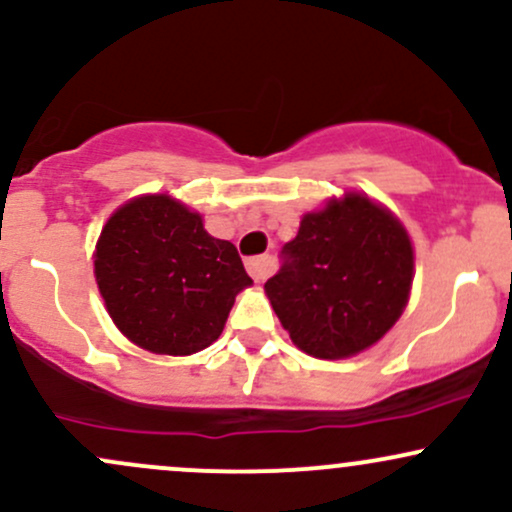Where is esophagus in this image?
<instances>
[{
	"mask_svg": "<svg viewBox=\"0 0 512 512\" xmlns=\"http://www.w3.org/2000/svg\"><path fill=\"white\" fill-rule=\"evenodd\" d=\"M247 272H250V277L255 279V282H265L269 272H272V257L269 255L252 257V260L247 262Z\"/></svg>",
	"mask_w": 512,
	"mask_h": 512,
	"instance_id": "obj_1",
	"label": "esophagus"
}]
</instances>
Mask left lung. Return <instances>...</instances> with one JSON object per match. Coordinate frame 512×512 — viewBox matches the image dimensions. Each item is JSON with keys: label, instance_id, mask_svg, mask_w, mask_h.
Returning a JSON list of instances; mask_svg holds the SVG:
<instances>
[{"label": "left lung", "instance_id": "8db88e82", "mask_svg": "<svg viewBox=\"0 0 512 512\" xmlns=\"http://www.w3.org/2000/svg\"><path fill=\"white\" fill-rule=\"evenodd\" d=\"M282 257L265 291L289 338L311 357L345 359L372 347L411 296V238L367 194L306 213Z\"/></svg>", "mask_w": 512, "mask_h": 512}]
</instances>
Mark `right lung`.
I'll list each match as a JSON object with an SVG mask.
<instances>
[{"label":"right lung","instance_id":"1","mask_svg":"<svg viewBox=\"0 0 512 512\" xmlns=\"http://www.w3.org/2000/svg\"><path fill=\"white\" fill-rule=\"evenodd\" d=\"M94 277L111 320L155 355H194L223 333L235 296L252 284L238 250L206 233L196 211L145 194L106 221Z\"/></svg>","mask_w":512,"mask_h":512}]
</instances>
